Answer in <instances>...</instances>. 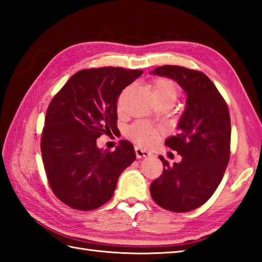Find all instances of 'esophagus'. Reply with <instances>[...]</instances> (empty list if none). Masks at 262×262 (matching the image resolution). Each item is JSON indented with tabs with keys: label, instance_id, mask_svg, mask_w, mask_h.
<instances>
[{
	"label": "esophagus",
	"instance_id": "esophagus-1",
	"mask_svg": "<svg viewBox=\"0 0 262 262\" xmlns=\"http://www.w3.org/2000/svg\"><path fill=\"white\" fill-rule=\"evenodd\" d=\"M135 152H136V157L138 159L145 158V157H148V155H149L148 151H146V149H143L141 147H135Z\"/></svg>",
	"mask_w": 262,
	"mask_h": 262
}]
</instances>
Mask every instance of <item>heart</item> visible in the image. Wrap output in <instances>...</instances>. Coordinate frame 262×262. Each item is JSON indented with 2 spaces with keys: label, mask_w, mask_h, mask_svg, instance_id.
<instances>
[{
  "label": "heart",
  "mask_w": 262,
  "mask_h": 262,
  "mask_svg": "<svg viewBox=\"0 0 262 262\" xmlns=\"http://www.w3.org/2000/svg\"><path fill=\"white\" fill-rule=\"evenodd\" d=\"M127 91L128 89H125L118 99L119 110L122 108V103H124V98ZM149 91H151L157 102L168 100V101H172L174 103L178 96H179V85L173 80L168 79V77H159V79H155L152 82L151 86H149ZM161 134L162 133H161L160 128L141 121L132 125L129 130H128V135L130 136L132 140H134L137 144L144 146L152 145L153 143L157 142Z\"/></svg>",
  "instance_id": "b5f03b06"
}]
</instances>
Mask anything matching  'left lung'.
Listing matches in <instances>:
<instances>
[{
	"label": "left lung",
	"instance_id": "1",
	"mask_svg": "<svg viewBox=\"0 0 262 262\" xmlns=\"http://www.w3.org/2000/svg\"><path fill=\"white\" fill-rule=\"evenodd\" d=\"M153 74L174 80L187 93V105L179 133L165 145L181 155L170 165L163 157V172L149 187L160 207L187 213L213 196L227 168L231 154V118L227 103L203 72L178 65H164Z\"/></svg>",
	"mask_w": 262,
	"mask_h": 262
}]
</instances>
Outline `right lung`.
<instances>
[{"label": "right lung", "instance_id": "1", "mask_svg": "<svg viewBox=\"0 0 262 262\" xmlns=\"http://www.w3.org/2000/svg\"><path fill=\"white\" fill-rule=\"evenodd\" d=\"M143 74L122 68L77 72L49 103L41 133L47 180L60 202L76 210L101 207L114 196L121 172L136 159L133 144L115 151L97 146V138L115 133L120 92Z\"/></svg>", "mask_w": 262, "mask_h": 262}]
</instances>
